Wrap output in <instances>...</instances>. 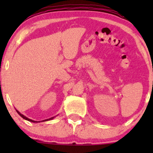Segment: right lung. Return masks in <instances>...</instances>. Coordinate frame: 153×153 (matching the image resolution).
Listing matches in <instances>:
<instances>
[{"label":"right lung","mask_w":153,"mask_h":153,"mask_svg":"<svg viewBox=\"0 0 153 153\" xmlns=\"http://www.w3.org/2000/svg\"><path fill=\"white\" fill-rule=\"evenodd\" d=\"M17 111V112H18V115H20V116H21L23 118H24V119H25V120H27V121H31V122H33V123H38V122H40V121H33V120H31V119H29V118H27V117L26 116H24V115H22V114L21 113V112H18V110H16ZM54 118V117H52V118H49V119H46V120H44V121H49V120H52V119H53Z\"/></svg>","instance_id":"obj_1"}]
</instances>
